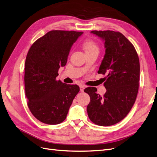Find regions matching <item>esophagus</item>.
<instances>
[{"instance_id":"34e87169","label":"esophagus","mask_w":157,"mask_h":157,"mask_svg":"<svg viewBox=\"0 0 157 157\" xmlns=\"http://www.w3.org/2000/svg\"><path fill=\"white\" fill-rule=\"evenodd\" d=\"M84 88H85L84 85H80V92H84Z\"/></svg>"}]
</instances>
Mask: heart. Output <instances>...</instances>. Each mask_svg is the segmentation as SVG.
I'll use <instances>...</instances> for the list:
<instances>
[{
	"mask_svg": "<svg viewBox=\"0 0 157 157\" xmlns=\"http://www.w3.org/2000/svg\"><path fill=\"white\" fill-rule=\"evenodd\" d=\"M85 53H92V52H98L99 46L96 42L93 40H88L85 42L83 44Z\"/></svg>",
	"mask_w": 157,
	"mask_h": 157,
	"instance_id": "heart-1",
	"label": "heart"
}]
</instances>
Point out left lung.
Instances as JSON below:
<instances>
[{
    "instance_id": "obj_1",
    "label": "left lung",
    "mask_w": 157,
    "mask_h": 157,
    "mask_svg": "<svg viewBox=\"0 0 157 157\" xmlns=\"http://www.w3.org/2000/svg\"><path fill=\"white\" fill-rule=\"evenodd\" d=\"M91 33L104 41L105 54L98 73L107 74V78L103 84L107 90L103 96L97 94L94 87L84 90L90 97L88 115L97 125L111 126L122 121L136 101L140 60L134 46L122 33L113 31H92Z\"/></svg>"
}]
</instances>
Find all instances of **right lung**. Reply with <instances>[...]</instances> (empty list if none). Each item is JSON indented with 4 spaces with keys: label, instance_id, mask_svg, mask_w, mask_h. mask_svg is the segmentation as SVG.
<instances>
[{
    "label": "right lung",
    "instance_id": "right-lung-1",
    "mask_svg": "<svg viewBox=\"0 0 157 157\" xmlns=\"http://www.w3.org/2000/svg\"><path fill=\"white\" fill-rule=\"evenodd\" d=\"M82 32L51 31L36 40L25 63V90L27 105L36 119L58 124L67 117L79 90L76 84L56 80L60 67L67 63L71 47Z\"/></svg>",
    "mask_w": 157,
    "mask_h": 157
}]
</instances>
